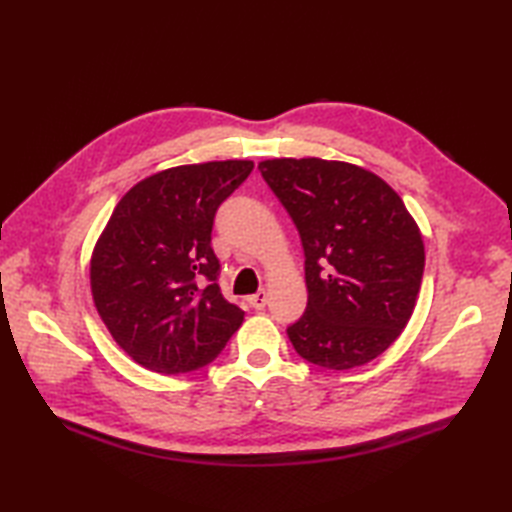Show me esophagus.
I'll use <instances>...</instances> for the list:
<instances>
[{"instance_id":"esophagus-1","label":"esophagus","mask_w":512,"mask_h":512,"mask_svg":"<svg viewBox=\"0 0 512 512\" xmlns=\"http://www.w3.org/2000/svg\"><path fill=\"white\" fill-rule=\"evenodd\" d=\"M248 303L253 306L255 310H264L266 303H268V292L266 290H257L255 295L248 297Z\"/></svg>"}]
</instances>
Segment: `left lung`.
<instances>
[{
	"label": "left lung",
	"mask_w": 512,
	"mask_h": 512,
	"mask_svg": "<svg viewBox=\"0 0 512 512\" xmlns=\"http://www.w3.org/2000/svg\"><path fill=\"white\" fill-rule=\"evenodd\" d=\"M295 222L306 255L308 306L288 336L325 369L374 361L411 317L424 244L400 195L356 165L321 158L259 162Z\"/></svg>",
	"instance_id": "1"
}]
</instances>
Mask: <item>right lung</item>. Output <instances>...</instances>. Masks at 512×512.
Returning <instances> with one entry per match:
<instances>
[{
	"label": "right lung",
	"mask_w": 512,
	"mask_h": 512,
	"mask_svg": "<svg viewBox=\"0 0 512 512\" xmlns=\"http://www.w3.org/2000/svg\"><path fill=\"white\" fill-rule=\"evenodd\" d=\"M253 162L224 160L160 171L129 189L94 248V306L123 350L160 374L215 361L244 321L226 301L211 231L220 204Z\"/></svg>",
	"instance_id": "obj_1"
}]
</instances>
